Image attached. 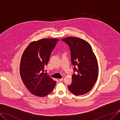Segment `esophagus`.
<instances>
[{
  "label": "esophagus",
  "mask_w": 120,
  "mask_h": 120,
  "mask_svg": "<svg viewBox=\"0 0 120 120\" xmlns=\"http://www.w3.org/2000/svg\"><path fill=\"white\" fill-rule=\"evenodd\" d=\"M64 79H65V78L63 77V78L59 79V81H60V82H62V81H63L64 80Z\"/></svg>",
  "instance_id": "esophagus-1"
}]
</instances>
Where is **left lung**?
Segmentation results:
<instances>
[{"mask_svg":"<svg viewBox=\"0 0 120 120\" xmlns=\"http://www.w3.org/2000/svg\"><path fill=\"white\" fill-rule=\"evenodd\" d=\"M69 47L71 61L77 74L72 76V83L68 85L69 91L76 95L88 93L96 82L98 66L91 45L80 38L68 37L61 39Z\"/></svg>","mask_w":120,"mask_h":120,"instance_id":"left-lung-1","label":"left lung"}]
</instances>
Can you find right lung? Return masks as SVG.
<instances>
[{
  "label": "right lung",
  "mask_w": 120,
  "mask_h": 120,
  "mask_svg": "<svg viewBox=\"0 0 120 120\" xmlns=\"http://www.w3.org/2000/svg\"><path fill=\"white\" fill-rule=\"evenodd\" d=\"M59 41L57 38H43L31 42L22 56L20 73L22 80L29 92L38 97L50 94L56 83L44 73L51 53Z\"/></svg>",
  "instance_id": "obj_1"
}]
</instances>
